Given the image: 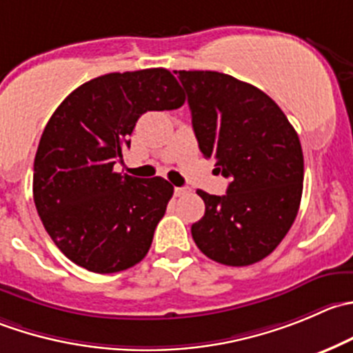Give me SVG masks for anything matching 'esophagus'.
<instances>
[{"label":"esophagus","mask_w":353,"mask_h":353,"mask_svg":"<svg viewBox=\"0 0 353 353\" xmlns=\"http://www.w3.org/2000/svg\"><path fill=\"white\" fill-rule=\"evenodd\" d=\"M174 193H176V196H184V194L190 193V188H174Z\"/></svg>","instance_id":"esophagus-1"}]
</instances>
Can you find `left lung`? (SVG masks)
<instances>
[{"label":"left lung","instance_id":"8db88e82","mask_svg":"<svg viewBox=\"0 0 353 353\" xmlns=\"http://www.w3.org/2000/svg\"><path fill=\"white\" fill-rule=\"evenodd\" d=\"M188 94L205 159L231 183L217 196L198 190L205 215L191 225L198 248L243 268L276 250L299 214L303 153L296 131L272 98L232 75L176 70Z\"/></svg>","mask_w":353,"mask_h":353}]
</instances>
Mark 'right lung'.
<instances>
[{"instance_id": "add662e5", "label": "right lung", "mask_w": 353, "mask_h": 353, "mask_svg": "<svg viewBox=\"0 0 353 353\" xmlns=\"http://www.w3.org/2000/svg\"><path fill=\"white\" fill-rule=\"evenodd\" d=\"M167 68L114 72L72 91L44 128L34 159L37 214L67 259L98 274L145 259L174 188L114 170L145 112L183 107Z\"/></svg>"}]
</instances>
